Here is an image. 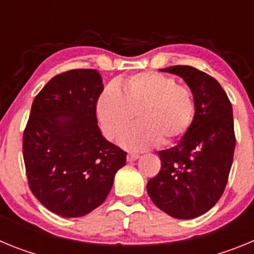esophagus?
Wrapping results in <instances>:
<instances>
[{
  "mask_svg": "<svg viewBox=\"0 0 254 254\" xmlns=\"http://www.w3.org/2000/svg\"><path fill=\"white\" fill-rule=\"evenodd\" d=\"M138 158H140V155H138V154H132V152H129V154L127 155V160H128V161L137 160Z\"/></svg>",
  "mask_w": 254,
  "mask_h": 254,
  "instance_id": "esophagus-1",
  "label": "esophagus"
}]
</instances>
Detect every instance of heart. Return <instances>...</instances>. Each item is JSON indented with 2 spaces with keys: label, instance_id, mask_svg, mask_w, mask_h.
Listing matches in <instances>:
<instances>
[{
  "label": "heart",
  "instance_id": "obj_1",
  "mask_svg": "<svg viewBox=\"0 0 254 254\" xmlns=\"http://www.w3.org/2000/svg\"><path fill=\"white\" fill-rule=\"evenodd\" d=\"M133 126L121 137L128 150H145L160 141L173 142L187 132L194 114V99L185 85L160 72H141L108 85L96 100V117L105 137L120 138L133 121Z\"/></svg>",
  "mask_w": 254,
  "mask_h": 254
}]
</instances>
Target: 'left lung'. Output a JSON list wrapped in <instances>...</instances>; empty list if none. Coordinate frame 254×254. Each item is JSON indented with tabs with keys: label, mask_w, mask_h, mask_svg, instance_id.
<instances>
[{
	"label": "left lung",
	"mask_w": 254,
	"mask_h": 254,
	"mask_svg": "<svg viewBox=\"0 0 254 254\" xmlns=\"http://www.w3.org/2000/svg\"><path fill=\"white\" fill-rule=\"evenodd\" d=\"M161 71L185 80L194 116L176 146L158 151L161 169L147 182V193L169 216L194 219L214 207L228 183L235 149L232 103L214 77L194 67Z\"/></svg>",
	"instance_id": "obj_1"
}]
</instances>
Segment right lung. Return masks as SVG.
I'll return each instance as SVG.
<instances>
[{
  "label": "right lung",
  "mask_w": 254,
  "mask_h": 254,
  "mask_svg": "<svg viewBox=\"0 0 254 254\" xmlns=\"http://www.w3.org/2000/svg\"><path fill=\"white\" fill-rule=\"evenodd\" d=\"M96 69L60 73L35 96L22 138L29 187L44 207L80 217L102 205L126 155L98 127Z\"/></svg>",
  "instance_id": "add662e5"
}]
</instances>
